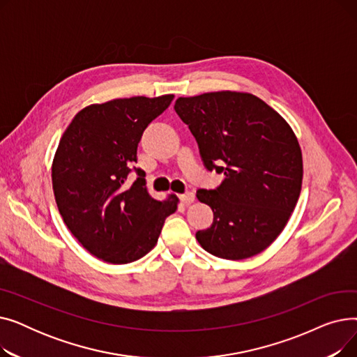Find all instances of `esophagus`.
<instances>
[{"label":"esophagus","mask_w":357,"mask_h":357,"mask_svg":"<svg viewBox=\"0 0 357 357\" xmlns=\"http://www.w3.org/2000/svg\"><path fill=\"white\" fill-rule=\"evenodd\" d=\"M179 198H181V201H182L183 204L190 205V204H192V202L195 201V194H194V192H185V194L179 195Z\"/></svg>","instance_id":"obj_1"}]
</instances>
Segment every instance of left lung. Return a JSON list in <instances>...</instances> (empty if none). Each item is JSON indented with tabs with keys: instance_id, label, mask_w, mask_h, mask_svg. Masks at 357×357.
I'll use <instances>...</instances> for the list:
<instances>
[{
	"instance_id": "1",
	"label": "left lung",
	"mask_w": 357,
	"mask_h": 357,
	"mask_svg": "<svg viewBox=\"0 0 357 357\" xmlns=\"http://www.w3.org/2000/svg\"><path fill=\"white\" fill-rule=\"evenodd\" d=\"M175 111L188 124L208 171L224 174L217 190L197 198L214 213L195 234L208 253L241 260L268 249L282 233L303 186V153L287 120L253 93L205 92L179 97Z\"/></svg>"
}]
</instances>
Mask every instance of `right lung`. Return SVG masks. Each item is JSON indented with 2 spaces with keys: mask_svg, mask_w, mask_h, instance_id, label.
<instances>
[{
  "mask_svg": "<svg viewBox=\"0 0 357 357\" xmlns=\"http://www.w3.org/2000/svg\"><path fill=\"white\" fill-rule=\"evenodd\" d=\"M174 93L91 104L73 117L56 149L52 185L63 222L84 249L108 264L135 261L152 250L175 194H149L146 174L127 185L144 128L171 105Z\"/></svg>",
  "mask_w": 357,
  "mask_h": 357,
  "instance_id": "1",
  "label": "right lung"
}]
</instances>
